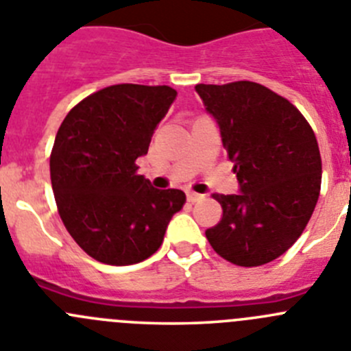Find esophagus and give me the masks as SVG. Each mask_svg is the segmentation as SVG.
<instances>
[{"label": "esophagus", "mask_w": 351, "mask_h": 351, "mask_svg": "<svg viewBox=\"0 0 351 351\" xmlns=\"http://www.w3.org/2000/svg\"><path fill=\"white\" fill-rule=\"evenodd\" d=\"M186 199H189V202H197V201H202L204 195L197 194V192H189V194H186Z\"/></svg>", "instance_id": "1"}]
</instances>
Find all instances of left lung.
Returning <instances> with one entry per match:
<instances>
[{"label": "left lung", "instance_id": "1", "mask_svg": "<svg viewBox=\"0 0 351 351\" xmlns=\"http://www.w3.org/2000/svg\"><path fill=\"white\" fill-rule=\"evenodd\" d=\"M220 126L241 192L213 194L223 216L206 230L213 250L239 267H260L303 234L320 194L315 133L287 98L253 81L197 84Z\"/></svg>", "mask_w": 351, "mask_h": 351}]
</instances>
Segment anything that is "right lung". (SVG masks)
<instances>
[{
    "label": "right lung",
    "mask_w": 351,
    "mask_h": 351,
    "mask_svg": "<svg viewBox=\"0 0 351 351\" xmlns=\"http://www.w3.org/2000/svg\"><path fill=\"white\" fill-rule=\"evenodd\" d=\"M175 98L169 86L114 84L72 107L58 128L50 156L58 215L100 263L124 267L152 256L185 204L182 191H159L136 175V159Z\"/></svg>",
    "instance_id": "add662e5"
}]
</instances>
